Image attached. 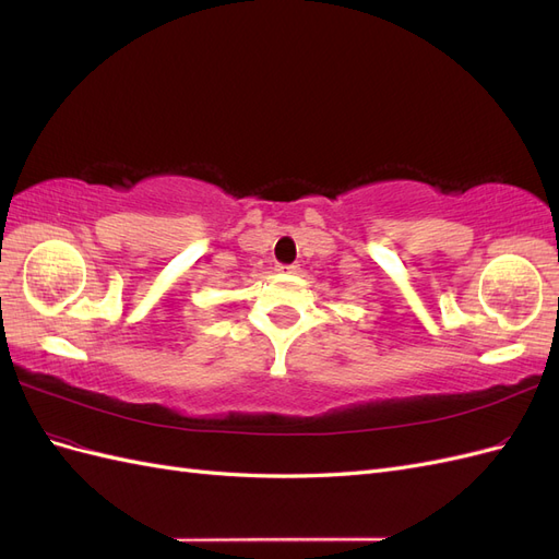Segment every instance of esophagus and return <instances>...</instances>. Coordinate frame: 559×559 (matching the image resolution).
Masks as SVG:
<instances>
[{
  "label": "esophagus",
  "instance_id": "34e87169",
  "mask_svg": "<svg viewBox=\"0 0 559 559\" xmlns=\"http://www.w3.org/2000/svg\"><path fill=\"white\" fill-rule=\"evenodd\" d=\"M277 273H298V265L292 263V265H277Z\"/></svg>",
  "mask_w": 559,
  "mask_h": 559
}]
</instances>
